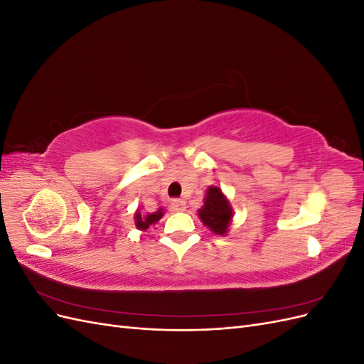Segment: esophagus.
<instances>
[{
    "instance_id": "esophagus-1",
    "label": "esophagus",
    "mask_w": 364,
    "mask_h": 364,
    "mask_svg": "<svg viewBox=\"0 0 364 364\" xmlns=\"http://www.w3.org/2000/svg\"><path fill=\"white\" fill-rule=\"evenodd\" d=\"M185 208H186V203L183 200H181V199L171 200V209H173V211L181 213V211H185Z\"/></svg>"
}]
</instances>
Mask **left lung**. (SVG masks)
I'll return each instance as SVG.
<instances>
[{"instance_id":"obj_1","label":"left lung","mask_w":364,"mask_h":364,"mask_svg":"<svg viewBox=\"0 0 364 364\" xmlns=\"http://www.w3.org/2000/svg\"><path fill=\"white\" fill-rule=\"evenodd\" d=\"M199 217L205 226L217 235H226L232 222V206L218 186H209L203 206L199 209Z\"/></svg>"}]
</instances>
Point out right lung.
Listing matches in <instances>:
<instances>
[{
    "label": "right lung",
    "mask_w": 364,
    "mask_h": 364,
    "mask_svg": "<svg viewBox=\"0 0 364 364\" xmlns=\"http://www.w3.org/2000/svg\"><path fill=\"white\" fill-rule=\"evenodd\" d=\"M164 215V209L159 208L156 213H151V214H142L139 209L135 214V226L139 229V230H147L151 225H155L156 222H159V218H162Z\"/></svg>",
    "instance_id": "right-lung-1"
}]
</instances>
